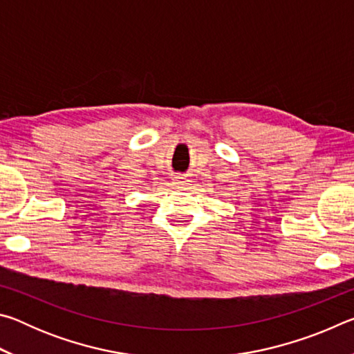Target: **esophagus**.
<instances>
[{"label":"esophagus","mask_w":354,"mask_h":354,"mask_svg":"<svg viewBox=\"0 0 354 354\" xmlns=\"http://www.w3.org/2000/svg\"><path fill=\"white\" fill-rule=\"evenodd\" d=\"M173 184H175L176 187L185 189V187H187V185L190 184V179H187L185 176H176L175 179H173Z\"/></svg>","instance_id":"obj_1"}]
</instances>
